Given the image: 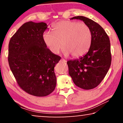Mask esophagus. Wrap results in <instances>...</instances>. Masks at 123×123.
<instances>
[{"instance_id": "34e87169", "label": "esophagus", "mask_w": 123, "mask_h": 123, "mask_svg": "<svg viewBox=\"0 0 123 123\" xmlns=\"http://www.w3.org/2000/svg\"><path fill=\"white\" fill-rule=\"evenodd\" d=\"M62 61H63L64 62H67V60H65V59H62Z\"/></svg>"}]
</instances>
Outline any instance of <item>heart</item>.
Here are the masks:
<instances>
[{
  "instance_id": "obj_1",
  "label": "heart",
  "mask_w": 123,
  "mask_h": 123,
  "mask_svg": "<svg viewBox=\"0 0 123 123\" xmlns=\"http://www.w3.org/2000/svg\"><path fill=\"white\" fill-rule=\"evenodd\" d=\"M52 31L43 34V40L51 53L58 54L63 46L66 56H81L88 51L92 41V33L88 25L76 21H63L54 23Z\"/></svg>"
}]
</instances>
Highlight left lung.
<instances>
[{"label": "left lung", "instance_id": "left-lung-1", "mask_svg": "<svg viewBox=\"0 0 123 123\" xmlns=\"http://www.w3.org/2000/svg\"><path fill=\"white\" fill-rule=\"evenodd\" d=\"M83 21L92 33L90 48L86 54L67 62L69 74L77 86L91 90L100 84L108 72L111 62L110 43L104 28L93 20L83 16L70 19Z\"/></svg>", "mask_w": 123, "mask_h": 123}]
</instances>
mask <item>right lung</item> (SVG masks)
Segmentation results:
<instances>
[{"label": "right lung", "instance_id": "right-lung-1", "mask_svg": "<svg viewBox=\"0 0 123 123\" xmlns=\"http://www.w3.org/2000/svg\"><path fill=\"white\" fill-rule=\"evenodd\" d=\"M44 22L23 24L9 43L8 63L19 87L38 97L48 96L56 87L55 65L60 56L51 53L43 43Z\"/></svg>", "mask_w": 123, "mask_h": 123}]
</instances>
